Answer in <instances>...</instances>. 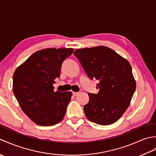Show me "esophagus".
Masks as SVG:
<instances>
[{"label":"esophagus","instance_id":"obj_1","mask_svg":"<svg viewBox=\"0 0 156 156\" xmlns=\"http://www.w3.org/2000/svg\"><path fill=\"white\" fill-rule=\"evenodd\" d=\"M72 94H73V95L74 96H77L78 94H79V92H72Z\"/></svg>","mask_w":156,"mask_h":156}]
</instances>
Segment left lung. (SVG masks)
Segmentation results:
<instances>
[{
	"mask_svg": "<svg viewBox=\"0 0 156 156\" xmlns=\"http://www.w3.org/2000/svg\"><path fill=\"white\" fill-rule=\"evenodd\" d=\"M74 54L88 78L99 81L98 94H88L86 117L98 125L114 123L127 110L136 88L131 64L105 46L78 49Z\"/></svg>",
	"mask_w": 156,
	"mask_h": 156,
	"instance_id": "obj_1",
	"label": "left lung"
}]
</instances>
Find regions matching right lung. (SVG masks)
<instances>
[{
  "instance_id": "obj_1",
  "label": "right lung",
  "mask_w": 156,
  "mask_h": 156,
  "mask_svg": "<svg viewBox=\"0 0 156 156\" xmlns=\"http://www.w3.org/2000/svg\"><path fill=\"white\" fill-rule=\"evenodd\" d=\"M72 48H48L35 52L16 69L12 90L22 111L35 123L51 126L64 117L71 92H54L63 62Z\"/></svg>"
}]
</instances>
